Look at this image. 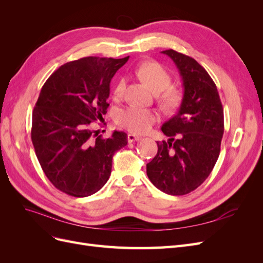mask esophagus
Instances as JSON below:
<instances>
[{
  "instance_id": "obj_1",
  "label": "esophagus",
  "mask_w": 263,
  "mask_h": 263,
  "mask_svg": "<svg viewBox=\"0 0 263 263\" xmlns=\"http://www.w3.org/2000/svg\"><path fill=\"white\" fill-rule=\"evenodd\" d=\"M139 139H140V137L136 136V135H134V134H128V135H127V140H128V142L138 141Z\"/></svg>"
}]
</instances>
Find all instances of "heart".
I'll return each instance as SVG.
<instances>
[{
  "label": "heart",
  "instance_id": "obj_1",
  "mask_svg": "<svg viewBox=\"0 0 263 263\" xmlns=\"http://www.w3.org/2000/svg\"><path fill=\"white\" fill-rule=\"evenodd\" d=\"M138 77L144 81L151 91L159 93V104L165 110L176 108L181 100V93L177 87L171 86L172 78L168 71L158 62H145L137 69ZM126 87V80L121 79L114 89V97L121 98ZM116 123L135 134H142L150 129L157 122V114L151 109L138 106H126L117 109L115 114Z\"/></svg>",
  "mask_w": 263,
  "mask_h": 263
}]
</instances>
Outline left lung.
Masks as SVG:
<instances>
[{"mask_svg": "<svg viewBox=\"0 0 263 263\" xmlns=\"http://www.w3.org/2000/svg\"><path fill=\"white\" fill-rule=\"evenodd\" d=\"M162 53L178 67L184 93L178 113L161 127L169 140L157 141L158 153L147 163V176L162 192L184 195L208 179L217 161L224 109L216 84L200 63L173 49Z\"/></svg>", "mask_w": 263, "mask_h": 263, "instance_id": "left-lung-1", "label": "left lung"}]
</instances>
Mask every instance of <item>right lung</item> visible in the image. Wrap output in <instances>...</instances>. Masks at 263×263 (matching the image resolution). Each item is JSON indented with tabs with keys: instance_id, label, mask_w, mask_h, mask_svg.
<instances>
[{
	"instance_id": "add662e5",
	"label": "right lung",
	"mask_w": 263,
	"mask_h": 263,
	"mask_svg": "<svg viewBox=\"0 0 263 263\" xmlns=\"http://www.w3.org/2000/svg\"><path fill=\"white\" fill-rule=\"evenodd\" d=\"M128 57H85L59 67L47 79L33 110L31 141L46 177L74 197L97 193L107 182L113 156L127 135L109 138L92 129L109 106V83Z\"/></svg>"
}]
</instances>
